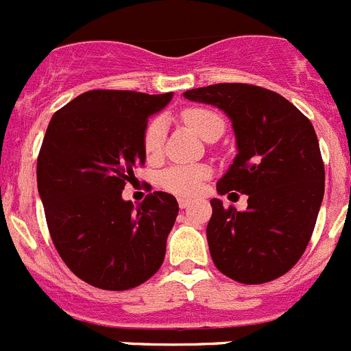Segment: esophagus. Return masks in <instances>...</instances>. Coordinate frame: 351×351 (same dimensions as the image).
Here are the masks:
<instances>
[{"label":"esophagus","instance_id":"obj_1","mask_svg":"<svg viewBox=\"0 0 351 351\" xmlns=\"http://www.w3.org/2000/svg\"><path fill=\"white\" fill-rule=\"evenodd\" d=\"M191 203H192V199H187V197H180L178 199V204H180V208H182V210H185V208L191 206Z\"/></svg>","mask_w":351,"mask_h":351}]
</instances>
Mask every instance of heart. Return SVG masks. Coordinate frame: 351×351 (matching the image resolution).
Returning <instances> with one entry per match:
<instances>
[{
  "label": "heart",
  "mask_w": 351,
  "mask_h": 351,
  "mask_svg": "<svg viewBox=\"0 0 351 351\" xmlns=\"http://www.w3.org/2000/svg\"><path fill=\"white\" fill-rule=\"evenodd\" d=\"M182 121L197 134L206 140L210 132L217 128H223V122L213 110L192 106L182 112ZM166 138V122L162 117H154L143 131V150L147 157L154 159L162 152ZM210 176V169L204 166H171L159 175V185L171 194L191 197L197 194L204 180Z\"/></svg>",
  "instance_id": "b5f03b06"
}]
</instances>
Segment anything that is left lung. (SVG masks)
<instances>
[{
	"mask_svg": "<svg viewBox=\"0 0 351 351\" xmlns=\"http://www.w3.org/2000/svg\"><path fill=\"white\" fill-rule=\"evenodd\" d=\"M183 96L217 106L232 121L238 154L217 191L248 195L245 211L210 201L206 238L215 266L245 285L283 276L304 254L324 199L313 124L289 99L258 85L215 84Z\"/></svg>",
	"mask_w": 351,
	"mask_h": 351,
	"instance_id": "1",
	"label": "left lung"
}]
</instances>
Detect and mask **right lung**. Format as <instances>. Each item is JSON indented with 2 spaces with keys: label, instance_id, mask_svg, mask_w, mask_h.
I'll return each instance as SVG.
<instances>
[{
  "label": "right lung",
  "instance_id": "1",
  "mask_svg": "<svg viewBox=\"0 0 351 351\" xmlns=\"http://www.w3.org/2000/svg\"><path fill=\"white\" fill-rule=\"evenodd\" d=\"M171 96L89 90L47 128L36 180L50 238L66 266L97 289H134L162 266L178 215L175 195L150 192L134 208L122 191L145 164L148 117Z\"/></svg>",
  "mask_w": 351,
  "mask_h": 351
}]
</instances>
